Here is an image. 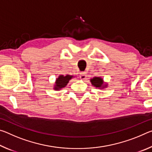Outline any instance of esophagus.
<instances>
[{"label": "esophagus", "instance_id": "1", "mask_svg": "<svg viewBox=\"0 0 152 152\" xmlns=\"http://www.w3.org/2000/svg\"><path fill=\"white\" fill-rule=\"evenodd\" d=\"M80 78L82 80H84L86 78V73L84 72H80Z\"/></svg>", "mask_w": 152, "mask_h": 152}]
</instances>
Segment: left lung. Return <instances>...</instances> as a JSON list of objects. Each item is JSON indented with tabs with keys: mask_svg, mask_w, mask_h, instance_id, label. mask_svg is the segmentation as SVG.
<instances>
[{
	"mask_svg": "<svg viewBox=\"0 0 152 152\" xmlns=\"http://www.w3.org/2000/svg\"><path fill=\"white\" fill-rule=\"evenodd\" d=\"M91 82L92 85L96 87V88L102 89L107 86V84H104L103 80L101 77H94L93 78L91 79Z\"/></svg>",
	"mask_w": 152,
	"mask_h": 152,
	"instance_id": "8db88e82",
	"label": "left lung"
}]
</instances>
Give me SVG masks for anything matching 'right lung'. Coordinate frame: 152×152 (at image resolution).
Returning a JSON list of instances; mask_svg holds the SVG:
<instances>
[{
  "mask_svg": "<svg viewBox=\"0 0 152 152\" xmlns=\"http://www.w3.org/2000/svg\"><path fill=\"white\" fill-rule=\"evenodd\" d=\"M72 78L73 76L70 75H66L65 76L63 75L59 76L58 78L56 79L55 86L53 89L56 90V91H59V90L64 88V87L67 85V84L69 82V80Z\"/></svg>",
  "mask_w": 152,
  "mask_h": 152,
  "instance_id": "obj_1",
  "label": "right lung"
}]
</instances>
